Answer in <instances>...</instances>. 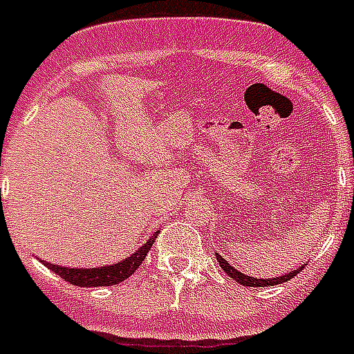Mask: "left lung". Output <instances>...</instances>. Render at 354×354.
<instances>
[{
	"instance_id": "obj_1",
	"label": "left lung",
	"mask_w": 354,
	"mask_h": 354,
	"mask_svg": "<svg viewBox=\"0 0 354 354\" xmlns=\"http://www.w3.org/2000/svg\"><path fill=\"white\" fill-rule=\"evenodd\" d=\"M217 263H219V266L223 268L225 274L227 276H230L234 281H238L240 285H243V287H270V285H277V283H285V281H289L290 277H295L297 274H300V270H304V266H300V268H297L295 272H289V274H285V276H279V277H268V279H257V277H251V276H245V274H242V272H238L234 266L230 263H227L221 255H217Z\"/></svg>"
}]
</instances>
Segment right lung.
Here are the masks:
<instances>
[{
	"instance_id": "1",
	"label": "right lung",
	"mask_w": 354,
	"mask_h": 354,
	"mask_svg": "<svg viewBox=\"0 0 354 354\" xmlns=\"http://www.w3.org/2000/svg\"><path fill=\"white\" fill-rule=\"evenodd\" d=\"M156 234L144 243L142 248H138L131 257L124 259L116 264H106V266H99V268H69V266H59V264H50L43 261L46 268L56 272L57 276L64 277L65 281L77 285V287H104V285H116L122 283L124 279L135 274L138 266L142 264L144 257L148 255V251L153 245Z\"/></svg>"
}]
</instances>
